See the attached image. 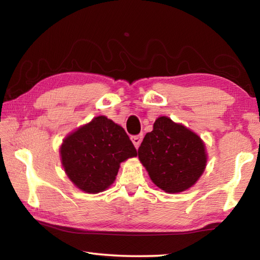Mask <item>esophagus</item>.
I'll use <instances>...</instances> for the list:
<instances>
[{"instance_id":"esophagus-1","label":"esophagus","mask_w":260,"mask_h":260,"mask_svg":"<svg viewBox=\"0 0 260 260\" xmlns=\"http://www.w3.org/2000/svg\"><path fill=\"white\" fill-rule=\"evenodd\" d=\"M132 142H133V144L136 148H139L141 143H142V140H143V134H140V135H135V136H132L131 137Z\"/></svg>"}]
</instances>
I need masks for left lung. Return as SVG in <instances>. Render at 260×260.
Here are the masks:
<instances>
[{
  "label": "left lung",
  "instance_id": "1",
  "mask_svg": "<svg viewBox=\"0 0 260 260\" xmlns=\"http://www.w3.org/2000/svg\"><path fill=\"white\" fill-rule=\"evenodd\" d=\"M139 158L154 184L168 193L191 187L207 165L204 143L185 126L158 117L139 148Z\"/></svg>",
  "mask_w": 260,
  "mask_h": 260
}]
</instances>
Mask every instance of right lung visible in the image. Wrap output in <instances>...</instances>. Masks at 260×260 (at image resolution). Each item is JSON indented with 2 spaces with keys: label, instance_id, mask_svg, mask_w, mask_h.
Segmentation results:
<instances>
[{
  "label": "right lung",
  "instance_id": "obj_1",
  "mask_svg": "<svg viewBox=\"0 0 260 260\" xmlns=\"http://www.w3.org/2000/svg\"><path fill=\"white\" fill-rule=\"evenodd\" d=\"M137 155L121 126L98 116L63 140L62 167L71 182L86 193H98L114 183L119 164Z\"/></svg>",
  "mask_w": 260,
  "mask_h": 260
}]
</instances>
